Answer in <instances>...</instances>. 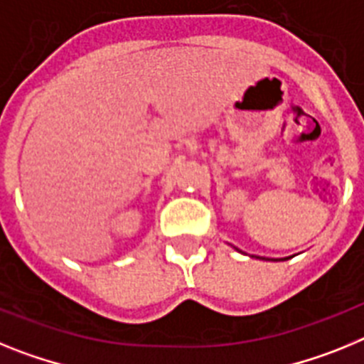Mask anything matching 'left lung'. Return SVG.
<instances>
[{
    "mask_svg": "<svg viewBox=\"0 0 364 364\" xmlns=\"http://www.w3.org/2000/svg\"><path fill=\"white\" fill-rule=\"evenodd\" d=\"M235 249H236V247H235ZM236 251H238V249H236ZM238 252H240V251H238ZM260 260H265V258H260ZM280 260H289V258L286 257V258H280Z\"/></svg>",
    "mask_w": 364,
    "mask_h": 364,
    "instance_id": "obj_1",
    "label": "left lung"
}]
</instances>
